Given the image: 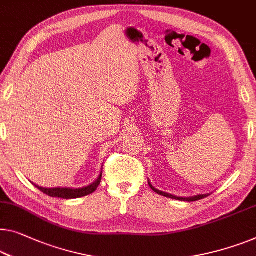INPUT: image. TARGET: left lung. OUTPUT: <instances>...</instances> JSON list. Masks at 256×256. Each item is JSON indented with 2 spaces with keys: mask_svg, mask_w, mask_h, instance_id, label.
Returning a JSON list of instances; mask_svg holds the SVG:
<instances>
[{
  "mask_svg": "<svg viewBox=\"0 0 256 256\" xmlns=\"http://www.w3.org/2000/svg\"><path fill=\"white\" fill-rule=\"evenodd\" d=\"M148 185L150 186V188L154 190L155 193L160 194V196H163L166 198H170V199H174V200H180V201H188V202H192V201H198L200 199H204V198L208 196L209 194H198V196H188V198H182V196H172V194H169V193H166V192H162V190H158V188H155L154 186L152 185V182L148 180Z\"/></svg>",
  "mask_w": 256,
  "mask_h": 256,
  "instance_id": "8db88e82",
  "label": "left lung"
}]
</instances>
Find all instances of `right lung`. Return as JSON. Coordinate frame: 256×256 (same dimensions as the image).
<instances>
[{"mask_svg":"<svg viewBox=\"0 0 256 256\" xmlns=\"http://www.w3.org/2000/svg\"><path fill=\"white\" fill-rule=\"evenodd\" d=\"M102 169V168H101ZM102 178V171L98 174V177L94 182H92L88 186H85V188H41V186H38L32 182V184L36 186V188H39L41 192H44L47 196L52 198H62V199H77V198H82L85 196H88V194L95 192V190L98 188V184L101 182Z\"/></svg>","mask_w":256,"mask_h":256,"instance_id":"1","label":"right lung"}]
</instances>
